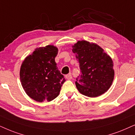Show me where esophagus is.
<instances>
[{
  "label": "esophagus",
  "mask_w": 135,
  "mask_h": 135,
  "mask_svg": "<svg viewBox=\"0 0 135 135\" xmlns=\"http://www.w3.org/2000/svg\"><path fill=\"white\" fill-rule=\"evenodd\" d=\"M65 78H66L67 80H71V78H72V76H71V75L70 74V73H69V74L66 75H65Z\"/></svg>",
  "instance_id": "1"
}]
</instances>
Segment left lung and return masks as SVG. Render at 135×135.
I'll return each mask as SVG.
<instances>
[{
    "mask_svg": "<svg viewBox=\"0 0 135 135\" xmlns=\"http://www.w3.org/2000/svg\"><path fill=\"white\" fill-rule=\"evenodd\" d=\"M72 52L81 72L75 81L80 93L88 97H97L108 91L115 75L110 55L97 44L86 40L78 41L72 45Z\"/></svg>",
    "mask_w": 135,
    "mask_h": 135,
    "instance_id": "1",
    "label": "left lung"
}]
</instances>
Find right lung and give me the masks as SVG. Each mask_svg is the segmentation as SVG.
Segmentation results:
<instances>
[{
    "instance_id": "obj_1",
    "label": "right lung",
    "mask_w": 135,
    "mask_h": 135,
    "mask_svg": "<svg viewBox=\"0 0 135 135\" xmlns=\"http://www.w3.org/2000/svg\"><path fill=\"white\" fill-rule=\"evenodd\" d=\"M58 51V48L52 45L37 48L22 62L20 70L22 86L35 101L54 100L65 81L55 61Z\"/></svg>"
}]
</instances>
